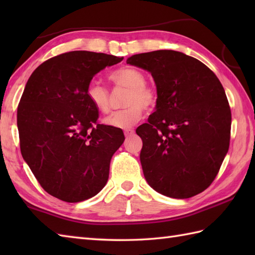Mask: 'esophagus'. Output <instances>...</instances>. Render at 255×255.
Segmentation results:
<instances>
[{
  "instance_id": "obj_1",
  "label": "esophagus",
  "mask_w": 255,
  "mask_h": 255,
  "mask_svg": "<svg viewBox=\"0 0 255 255\" xmlns=\"http://www.w3.org/2000/svg\"><path fill=\"white\" fill-rule=\"evenodd\" d=\"M124 133H125V136H126V138H128V137L132 136V134L134 133V130L133 129H126V130L124 131Z\"/></svg>"
}]
</instances>
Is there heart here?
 <instances>
[{
	"mask_svg": "<svg viewBox=\"0 0 255 255\" xmlns=\"http://www.w3.org/2000/svg\"><path fill=\"white\" fill-rule=\"evenodd\" d=\"M113 85L117 89H125L123 96V110L114 112L104 118V123L115 128H130L142 117L144 110H151L158 102V91L155 86L145 82V74L132 66L118 68L108 75ZM86 96L90 103L101 113L111 111L110 92L97 82H91L86 89Z\"/></svg>",
	"mask_w": 255,
	"mask_h": 255,
	"instance_id": "obj_1",
	"label": "heart"
}]
</instances>
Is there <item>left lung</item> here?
<instances>
[{
    "instance_id": "1",
    "label": "left lung",
    "mask_w": 255,
    "mask_h": 255,
    "mask_svg": "<svg viewBox=\"0 0 255 255\" xmlns=\"http://www.w3.org/2000/svg\"><path fill=\"white\" fill-rule=\"evenodd\" d=\"M127 63L151 72L156 111L136 132L149 185L172 198H189L217 176L228 152L231 111L225 90L197 59L174 50L139 53Z\"/></svg>"
}]
</instances>
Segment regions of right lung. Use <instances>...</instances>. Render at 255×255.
I'll return each mask as SVG.
<instances>
[{"instance_id":"right-lung-1","label":"right lung","mask_w":255,"mask_h":255,"mask_svg":"<svg viewBox=\"0 0 255 255\" xmlns=\"http://www.w3.org/2000/svg\"><path fill=\"white\" fill-rule=\"evenodd\" d=\"M124 58L70 51L42 62L31 73L17 107L19 147L38 183L67 203L101 192L122 129L100 124L86 89L96 73Z\"/></svg>"}]
</instances>
